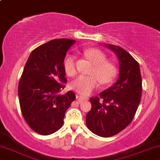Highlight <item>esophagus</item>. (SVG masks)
<instances>
[{
    "label": "esophagus",
    "mask_w": 160,
    "mask_h": 160,
    "mask_svg": "<svg viewBox=\"0 0 160 160\" xmlns=\"http://www.w3.org/2000/svg\"><path fill=\"white\" fill-rule=\"evenodd\" d=\"M76 98H78V101H85V100H88V97L84 96L83 95H76Z\"/></svg>",
    "instance_id": "1"
}]
</instances>
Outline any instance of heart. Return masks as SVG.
Listing matches in <instances>:
<instances>
[{
  "instance_id": "heart-1",
  "label": "heart",
  "mask_w": 160,
  "mask_h": 160,
  "mask_svg": "<svg viewBox=\"0 0 160 160\" xmlns=\"http://www.w3.org/2000/svg\"><path fill=\"white\" fill-rule=\"evenodd\" d=\"M84 55L93 63L94 68L90 73L85 76L81 75L71 83V88L83 95H88L98 85L111 83L118 74V69L115 64L107 61V56L98 49L91 48L84 51ZM64 69L66 73L73 76L76 73V58L74 55L69 54L64 60Z\"/></svg>"
}]
</instances>
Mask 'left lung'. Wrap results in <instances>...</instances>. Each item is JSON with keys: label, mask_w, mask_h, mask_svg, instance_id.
Segmentation results:
<instances>
[{"label": "left lung", "mask_w": 160, "mask_h": 160, "mask_svg": "<svg viewBox=\"0 0 160 160\" xmlns=\"http://www.w3.org/2000/svg\"><path fill=\"white\" fill-rule=\"evenodd\" d=\"M104 46L119 59V78L99 96L90 98L92 108L86 125L96 135L110 137L123 131L134 117L141 101L142 77L139 63L130 53L116 45Z\"/></svg>", "instance_id": "obj_1"}]
</instances>
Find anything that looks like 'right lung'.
Wrapping results in <instances>:
<instances>
[{"label":"right lung","mask_w":160,"mask_h":160,"mask_svg":"<svg viewBox=\"0 0 160 160\" xmlns=\"http://www.w3.org/2000/svg\"><path fill=\"white\" fill-rule=\"evenodd\" d=\"M76 41L58 38L35 48L26 63L18 84L21 113L41 135H50L64 124L66 110L76 99L72 91L60 92L66 83L64 60Z\"/></svg>","instance_id":"right-lung-1"}]
</instances>
